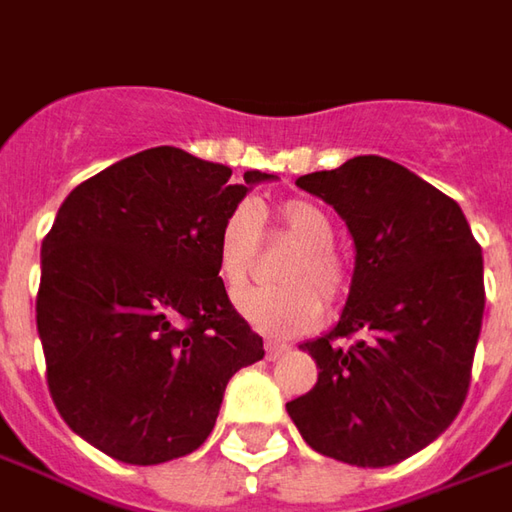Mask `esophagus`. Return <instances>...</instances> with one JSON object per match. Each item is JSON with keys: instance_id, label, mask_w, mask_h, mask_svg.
Wrapping results in <instances>:
<instances>
[{"instance_id": "1", "label": "esophagus", "mask_w": 512, "mask_h": 512, "mask_svg": "<svg viewBox=\"0 0 512 512\" xmlns=\"http://www.w3.org/2000/svg\"><path fill=\"white\" fill-rule=\"evenodd\" d=\"M289 352V346L286 344H275V341H266V358L269 361H278V358H283Z\"/></svg>"}]
</instances>
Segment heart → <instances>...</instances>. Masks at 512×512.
Listing matches in <instances>:
<instances>
[{
  "instance_id": "heart-1",
  "label": "heart",
  "mask_w": 512,
  "mask_h": 512,
  "mask_svg": "<svg viewBox=\"0 0 512 512\" xmlns=\"http://www.w3.org/2000/svg\"><path fill=\"white\" fill-rule=\"evenodd\" d=\"M275 223L298 252L289 257L280 269V280L286 286L278 289H246L240 292L234 306L255 329L275 338H295L309 332L321 321L323 299L326 306H335L349 289V269L338 255L335 243V220L323 206L306 197H289L275 209ZM260 252V214L252 203H237L223 217L214 255L217 275L226 289H240L252 278Z\"/></svg>"
}]
</instances>
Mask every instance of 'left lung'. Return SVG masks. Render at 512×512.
I'll return each instance as SVG.
<instances>
[{
	"label": "left lung",
	"instance_id": "1",
	"mask_svg": "<svg viewBox=\"0 0 512 512\" xmlns=\"http://www.w3.org/2000/svg\"><path fill=\"white\" fill-rule=\"evenodd\" d=\"M298 186L344 217L355 272L341 321L300 344L318 384L286 404L321 456L389 467L461 410L484 318V260L456 200L387 157H352Z\"/></svg>",
	"mask_w": 512,
	"mask_h": 512
}]
</instances>
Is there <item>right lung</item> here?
<instances>
[{
    "label": "right lung",
    "instance_id": "obj_1",
    "mask_svg": "<svg viewBox=\"0 0 512 512\" xmlns=\"http://www.w3.org/2000/svg\"><path fill=\"white\" fill-rule=\"evenodd\" d=\"M275 180L160 145L79 183L42 240L36 329L65 424L105 456L163 464L214 430L234 372L263 358L217 275L214 237Z\"/></svg>",
    "mask_w": 512,
    "mask_h": 512
}]
</instances>
